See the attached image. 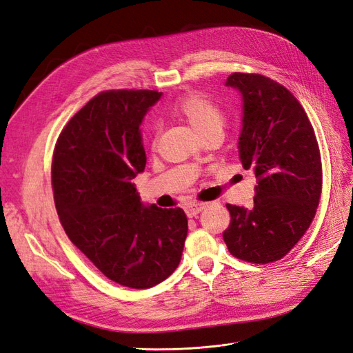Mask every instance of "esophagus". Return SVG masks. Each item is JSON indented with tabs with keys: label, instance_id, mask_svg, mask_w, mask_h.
<instances>
[{
	"label": "esophagus",
	"instance_id": "esophagus-1",
	"mask_svg": "<svg viewBox=\"0 0 353 353\" xmlns=\"http://www.w3.org/2000/svg\"><path fill=\"white\" fill-rule=\"evenodd\" d=\"M203 209H205V205H203V203H196V205H188L185 208V213H187L188 218H194V216L199 215V213Z\"/></svg>",
	"mask_w": 353,
	"mask_h": 353
}]
</instances>
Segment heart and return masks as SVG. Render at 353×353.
Returning a JSON list of instances; mask_svg holds the SVG:
<instances>
[{"mask_svg":"<svg viewBox=\"0 0 353 353\" xmlns=\"http://www.w3.org/2000/svg\"><path fill=\"white\" fill-rule=\"evenodd\" d=\"M172 114L184 119L203 138L210 134H222L225 116L216 103L205 95L187 94L172 105Z\"/></svg>","mask_w":353,"mask_h":353,"instance_id":"b5f03b06","label":"heart"}]
</instances>
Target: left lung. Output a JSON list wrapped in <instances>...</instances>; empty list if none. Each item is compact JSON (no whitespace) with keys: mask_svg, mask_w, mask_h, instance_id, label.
<instances>
[{"mask_svg":"<svg viewBox=\"0 0 353 353\" xmlns=\"http://www.w3.org/2000/svg\"><path fill=\"white\" fill-rule=\"evenodd\" d=\"M225 87L241 95L239 157L253 169L250 208L227 205L222 237L236 258L270 263L281 259L311 225L321 196L323 168L314 128L294 95L263 74L232 73Z\"/></svg>","mask_w":353,"mask_h":353,"instance_id":"8db88e82","label":"left lung"}]
</instances>
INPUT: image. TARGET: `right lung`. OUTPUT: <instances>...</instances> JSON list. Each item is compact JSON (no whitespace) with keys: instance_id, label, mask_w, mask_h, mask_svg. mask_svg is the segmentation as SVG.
<instances>
[{"instance_id":"add662e5","label":"right lung","mask_w":353,"mask_h":353,"mask_svg":"<svg viewBox=\"0 0 353 353\" xmlns=\"http://www.w3.org/2000/svg\"><path fill=\"white\" fill-rule=\"evenodd\" d=\"M162 92L105 91L60 134L51 179L68 237L109 280L148 288L181 261L188 221L181 208L144 205L132 179L144 172L141 123Z\"/></svg>"}]
</instances>
